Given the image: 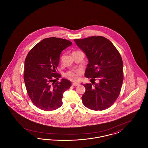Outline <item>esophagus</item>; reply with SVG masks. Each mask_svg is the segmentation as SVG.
<instances>
[{"label":"esophagus","mask_w":148,"mask_h":148,"mask_svg":"<svg viewBox=\"0 0 148 148\" xmlns=\"http://www.w3.org/2000/svg\"><path fill=\"white\" fill-rule=\"evenodd\" d=\"M79 83H72V85L73 86H77V85H79Z\"/></svg>","instance_id":"obj_1"}]
</instances>
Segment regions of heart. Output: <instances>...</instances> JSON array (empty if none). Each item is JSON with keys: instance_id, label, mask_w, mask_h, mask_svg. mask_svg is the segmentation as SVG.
I'll use <instances>...</instances> for the list:
<instances>
[{"instance_id": "heart-1", "label": "heart", "mask_w": 148, "mask_h": 148, "mask_svg": "<svg viewBox=\"0 0 148 148\" xmlns=\"http://www.w3.org/2000/svg\"><path fill=\"white\" fill-rule=\"evenodd\" d=\"M64 76L72 81H77L80 78V73L76 71H68L64 74Z\"/></svg>"}]
</instances>
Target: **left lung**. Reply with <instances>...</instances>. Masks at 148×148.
<instances>
[{"label": "left lung", "instance_id": "obj_1", "mask_svg": "<svg viewBox=\"0 0 148 148\" xmlns=\"http://www.w3.org/2000/svg\"><path fill=\"white\" fill-rule=\"evenodd\" d=\"M87 56L89 63L85 76L91 83L83 85L85 92L83 104L93 110H103L113 105L118 98L123 84V63L119 52L104 36H90L74 39ZM98 79V84L95 80Z\"/></svg>", "mask_w": 148, "mask_h": 148}]
</instances>
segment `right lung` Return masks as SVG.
I'll return each mask as SVG.
<instances>
[{
	"label": "right lung",
	"mask_w": 148,
	"mask_h": 148,
	"mask_svg": "<svg viewBox=\"0 0 148 148\" xmlns=\"http://www.w3.org/2000/svg\"><path fill=\"white\" fill-rule=\"evenodd\" d=\"M69 40L51 37L38 42L29 51L25 60L24 80L29 97L34 106L45 111L62 106L63 92L70 88V81L56 73L61 52L71 46Z\"/></svg>",
	"instance_id": "right-lung-1"
}]
</instances>
